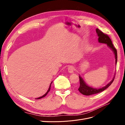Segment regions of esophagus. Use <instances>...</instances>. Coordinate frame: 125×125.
Listing matches in <instances>:
<instances>
[{
  "mask_svg": "<svg viewBox=\"0 0 125 125\" xmlns=\"http://www.w3.org/2000/svg\"><path fill=\"white\" fill-rule=\"evenodd\" d=\"M68 71L69 73H74V67L73 66H70L68 68Z\"/></svg>",
  "mask_w": 125,
  "mask_h": 125,
  "instance_id": "1",
  "label": "esophagus"
}]
</instances>
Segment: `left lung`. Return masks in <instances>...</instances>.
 Returning a JSON list of instances; mask_svg holds the SVG:
<instances>
[{
  "label": "left lung",
  "mask_w": 125,
  "mask_h": 125,
  "mask_svg": "<svg viewBox=\"0 0 125 125\" xmlns=\"http://www.w3.org/2000/svg\"><path fill=\"white\" fill-rule=\"evenodd\" d=\"M96 32L98 37H99V39H98V41H99V42L101 43L107 44L108 47L109 48H110L112 50V51L114 52V55H115V64L116 65L117 62V50L114 47V45H113L112 43V42L111 39L109 38V36L107 34H105L101 31L99 29L97 28L96 29ZM114 78H115V76L114 77V78H113V80L109 82L108 83L107 85H106L105 86L102 87L101 88L96 89V88H94L91 86H89L83 80V79H82V78L80 76V75H79V79H80V87H79V88L78 89V90L81 93L85 95H92V94L99 93L100 92L103 91L104 90L106 89L108 87L110 86L111 84L113 83V81H114Z\"/></svg>",
  "instance_id": "8db88e82"
}]
</instances>
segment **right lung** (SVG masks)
Wrapping results in <instances>:
<instances>
[{
  "label": "right lung",
  "instance_id": "obj_1",
  "mask_svg": "<svg viewBox=\"0 0 125 125\" xmlns=\"http://www.w3.org/2000/svg\"><path fill=\"white\" fill-rule=\"evenodd\" d=\"M52 82H51V83L50 84V87H49V88H48V90H47V91L46 92V93H45V94H44V95H43V96H40V97H38V98H37V99H41V98H43V97H45V96H46V95H47V93H48V92H49V91H50V89H51V84L52 83Z\"/></svg>",
  "mask_w": 125,
  "mask_h": 125
}]
</instances>
